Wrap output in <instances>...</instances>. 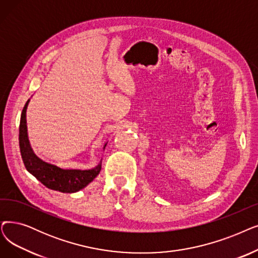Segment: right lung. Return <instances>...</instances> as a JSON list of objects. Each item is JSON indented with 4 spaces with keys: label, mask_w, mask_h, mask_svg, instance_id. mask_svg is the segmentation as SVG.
I'll use <instances>...</instances> for the list:
<instances>
[{
    "label": "right lung",
    "mask_w": 258,
    "mask_h": 258,
    "mask_svg": "<svg viewBox=\"0 0 258 258\" xmlns=\"http://www.w3.org/2000/svg\"><path fill=\"white\" fill-rule=\"evenodd\" d=\"M29 100L22 110L19 127V145L22 160L26 170L50 189L62 193H75L92 182L101 171V162L92 170H63L41 160L33 154L27 138L26 108ZM106 144L104 145V148Z\"/></svg>",
    "instance_id": "right-lung-1"
}]
</instances>
